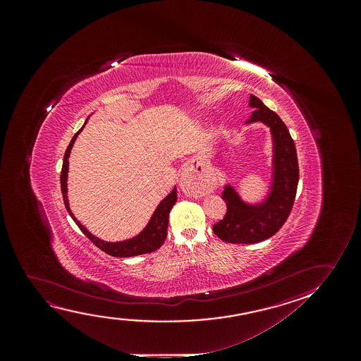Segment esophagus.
<instances>
[{"mask_svg":"<svg viewBox=\"0 0 361 361\" xmlns=\"http://www.w3.org/2000/svg\"><path fill=\"white\" fill-rule=\"evenodd\" d=\"M180 181H181L183 186H190L195 181L197 183H202V181H204V178H203L202 173H196V171H193L192 168H186L181 173Z\"/></svg>","mask_w":361,"mask_h":361,"instance_id":"obj_1","label":"esophagus"}]
</instances>
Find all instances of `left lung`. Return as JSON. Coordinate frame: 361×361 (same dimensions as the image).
Masks as SVG:
<instances>
[{"mask_svg":"<svg viewBox=\"0 0 361 361\" xmlns=\"http://www.w3.org/2000/svg\"><path fill=\"white\" fill-rule=\"evenodd\" d=\"M249 106L255 111L245 124L262 122L271 132V183L265 198L257 203L245 202L231 183L224 186L222 198L227 213L213 226V232L223 242L233 244H252L272 237L291 212L298 183L296 147L286 124L254 94Z\"/></svg>","mask_w":361,"mask_h":361,"instance_id":"obj_1","label":"left lung"}]
</instances>
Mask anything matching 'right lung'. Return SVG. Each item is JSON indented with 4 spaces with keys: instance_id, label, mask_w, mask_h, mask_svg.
I'll use <instances>...</instances> for the list:
<instances>
[{
    "instance_id": "add662e5",
    "label": "right lung",
    "mask_w": 361,
    "mask_h": 361,
    "mask_svg": "<svg viewBox=\"0 0 361 361\" xmlns=\"http://www.w3.org/2000/svg\"><path fill=\"white\" fill-rule=\"evenodd\" d=\"M87 121H89V118L85 121L84 126L73 137L69 147H68L64 154V161H63V169H61V175H60V183H61V193H63V198H64L66 211L74 219V222L79 226L81 232L84 233L85 235L89 238L90 240L94 243L96 247H99L104 252H107L111 257H129L155 252L157 249L163 245L166 234H168L169 213H170L171 208L178 200L176 188H173V191L169 193L168 196L164 198L161 202L159 203L158 207L155 208L152 217L149 219L148 224L144 227L142 232L137 234L135 237L129 238V239L121 240V242H104L102 239L94 237L92 233H90L78 221V218L75 217L74 213L71 212L69 206V198H68V183H68V173H69V157L71 149L74 147L75 140L78 138V135L81 133V130L84 129L85 124L87 123Z\"/></svg>"
}]
</instances>
